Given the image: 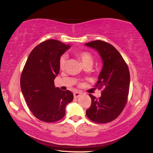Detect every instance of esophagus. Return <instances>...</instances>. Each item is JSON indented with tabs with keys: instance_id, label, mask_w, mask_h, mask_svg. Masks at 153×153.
<instances>
[{
	"instance_id": "34e87169",
	"label": "esophagus",
	"mask_w": 153,
	"mask_h": 153,
	"mask_svg": "<svg viewBox=\"0 0 153 153\" xmlns=\"http://www.w3.org/2000/svg\"><path fill=\"white\" fill-rule=\"evenodd\" d=\"M74 98H78L79 97V96H81V93L80 92H74Z\"/></svg>"
}]
</instances>
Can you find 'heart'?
<instances>
[{"label": "heart", "instance_id": "obj_1", "mask_svg": "<svg viewBox=\"0 0 153 153\" xmlns=\"http://www.w3.org/2000/svg\"><path fill=\"white\" fill-rule=\"evenodd\" d=\"M77 55L80 60L82 61L84 66L86 65H92L93 62H94V57H93L92 55L88 51H79L77 52ZM67 60V55L66 54H64L61 56L60 59L59 61V68L61 69H63L65 67V65H66Z\"/></svg>", "mask_w": 153, "mask_h": 153}]
</instances>
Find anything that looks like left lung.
Here are the masks:
<instances>
[{"label":"left lung","instance_id":"1","mask_svg":"<svg viewBox=\"0 0 153 153\" xmlns=\"http://www.w3.org/2000/svg\"><path fill=\"white\" fill-rule=\"evenodd\" d=\"M85 45L96 49L103 62L96 85L98 89H103L102 96L96 98L89 94L92 103L86 114L96 123L110 122L120 116L126 106L130 85L129 68L119 51L110 43L96 40Z\"/></svg>","mask_w":153,"mask_h":153}]
</instances>
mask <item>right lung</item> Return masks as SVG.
I'll return each mask as SVG.
<instances>
[{"mask_svg":"<svg viewBox=\"0 0 153 153\" xmlns=\"http://www.w3.org/2000/svg\"><path fill=\"white\" fill-rule=\"evenodd\" d=\"M71 48L55 39H48L31 51L23 68L20 87L26 104L33 116L44 122H55L65 114V107L73 101L70 90L55 87L61 56Z\"/></svg>","mask_w":153,"mask_h":153,"instance_id":"right-lung-1","label":"right lung"}]
</instances>
